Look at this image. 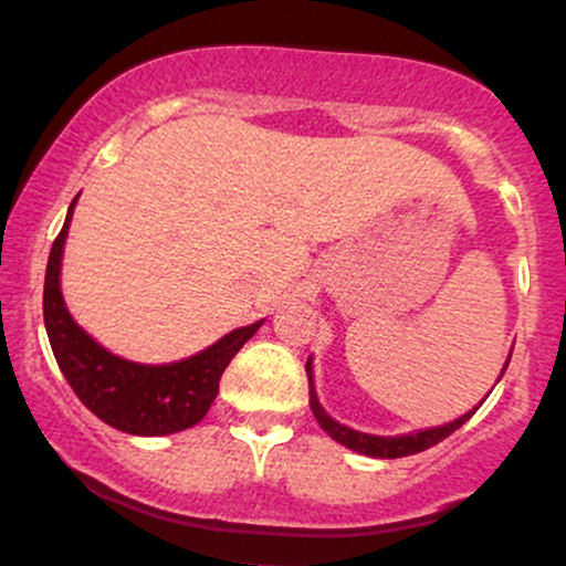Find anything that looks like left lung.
Here are the masks:
<instances>
[{
  "mask_svg": "<svg viewBox=\"0 0 566 566\" xmlns=\"http://www.w3.org/2000/svg\"><path fill=\"white\" fill-rule=\"evenodd\" d=\"M509 361H511V356H509ZM509 361H505V367H509ZM505 367H503V373H505ZM305 375H308V405H311V409H314L316 423H319L335 441H340L343 447H348V450H354L359 454H367V458L394 460V458H405V454L423 452V450H428V447L439 444L441 439H447L450 433L458 431V428L463 426L465 420H469L471 415L479 409V407H473L471 412H465L463 418L452 420V423H444V426H437V428H426V431L405 433V437H373V433H361V431H354V428L340 426L337 420H333L327 412H324V407L319 405V399H316V391H314L311 359L305 361Z\"/></svg>",
  "mask_w": 566,
  "mask_h": 566,
  "instance_id": "8db88e82",
  "label": "left lung"
}]
</instances>
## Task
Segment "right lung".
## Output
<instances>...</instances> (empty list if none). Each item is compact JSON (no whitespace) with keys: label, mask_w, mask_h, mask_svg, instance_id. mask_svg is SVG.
I'll use <instances>...</instances> for the list:
<instances>
[{"label":"right lung","mask_w":566,"mask_h":566,"mask_svg":"<svg viewBox=\"0 0 566 566\" xmlns=\"http://www.w3.org/2000/svg\"><path fill=\"white\" fill-rule=\"evenodd\" d=\"M53 242L44 274V327L55 361L82 405L133 437H165L197 426L218 396L220 375L263 322L239 327L197 356L172 365H138L114 356L71 319L61 295V258L74 212Z\"/></svg>","instance_id":"obj_1"}]
</instances>
